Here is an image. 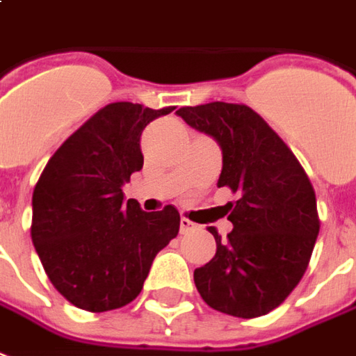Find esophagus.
<instances>
[{
  "label": "esophagus",
  "instance_id": "1",
  "mask_svg": "<svg viewBox=\"0 0 356 356\" xmlns=\"http://www.w3.org/2000/svg\"><path fill=\"white\" fill-rule=\"evenodd\" d=\"M193 226H195V224L191 222V220H188L186 216H182V218H180V232H182V234L193 230Z\"/></svg>",
  "mask_w": 356,
  "mask_h": 356
}]
</instances>
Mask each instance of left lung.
<instances>
[{
    "label": "left lung",
    "mask_w": 356,
    "mask_h": 356,
    "mask_svg": "<svg viewBox=\"0 0 356 356\" xmlns=\"http://www.w3.org/2000/svg\"><path fill=\"white\" fill-rule=\"evenodd\" d=\"M222 149L218 188L239 193L228 203L234 230L226 241L211 228L216 253L193 280L211 309L238 318L274 311L301 282L320 230L309 176L284 140L251 107L213 102L176 111Z\"/></svg>",
    "instance_id": "1"
}]
</instances>
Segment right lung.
<instances>
[{"mask_svg": "<svg viewBox=\"0 0 356 356\" xmlns=\"http://www.w3.org/2000/svg\"><path fill=\"white\" fill-rule=\"evenodd\" d=\"M174 107L105 105L47 161L32 195V243L47 278L78 309H120L142 291L153 259L178 236L172 205L145 213L124 186L142 170L140 138Z\"/></svg>", "mask_w": 356, "mask_h": 356, "instance_id": "1", "label": "right lung"}]
</instances>
